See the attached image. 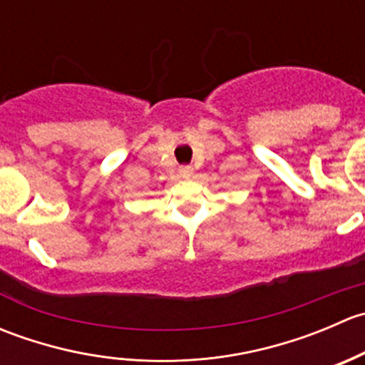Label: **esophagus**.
Wrapping results in <instances>:
<instances>
[{"mask_svg": "<svg viewBox=\"0 0 365 365\" xmlns=\"http://www.w3.org/2000/svg\"><path fill=\"white\" fill-rule=\"evenodd\" d=\"M180 175H182L183 178H190V176L194 175V168L192 165H182V168H180Z\"/></svg>", "mask_w": 365, "mask_h": 365, "instance_id": "1", "label": "esophagus"}]
</instances>
